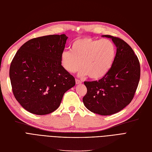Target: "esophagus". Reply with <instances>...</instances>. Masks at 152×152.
I'll return each mask as SVG.
<instances>
[{
	"instance_id": "obj_1",
	"label": "esophagus",
	"mask_w": 152,
	"mask_h": 152,
	"mask_svg": "<svg viewBox=\"0 0 152 152\" xmlns=\"http://www.w3.org/2000/svg\"><path fill=\"white\" fill-rule=\"evenodd\" d=\"M82 83V81L81 80H78V79H76V84H80V83Z\"/></svg>"
}]
</instances>
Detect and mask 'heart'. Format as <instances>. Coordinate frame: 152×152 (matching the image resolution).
Masks as SVG:
<instances>
[{"label": "heart", "mask_w": 152, "mask_h": 152, "mask_svg": "<svg viewBox=\"0 0 152 152\" xmlns=\"http://www.w3.org/2000/svg\"><path fill=\"white\" fill-rule=\"evenodd\" d=\"M115 57V47L110 40L84 37L73 42L71 50L61 53V64L70 73L76 72L81 64L80 76L88 75L90 78L97 80L109 71Z\"/></svg>", "instance_id": "b5f03b06"}]
</instances>
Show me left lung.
I'll return each mask as SVG.
<instances>
[{"label":"left lung","instance_id":"1","mask_svg":"<svg viewBox=\"0 0 152 152\" xmlns=\"http://www.w3.org/2000/svg\"><path fill=\"white\" fill-rule=\"evenodd\" d=\"M117 47L115 59L109 71L99 81H85L86 94L83 104L94 113L109 115L130 104L140 78V64L132 48L123 40L111 35Z\"/></svg>","mask_w":152,"mask_h":152}]
</instances>
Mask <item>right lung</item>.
Returning <instances> with one entry per match:
<instances>
[{
  "instance_id": "1",
  "label": "right lung",
  "mask_w": 152,
  "mask_h": 152,
  "mask_svg": "<svg viewBox=\"0 0 152 152\" xmlns=\"http://www.w3.org/2000/svg\"><path fill=\"white\" fill-rule=\"evenodd\" d=\"M67 39L64 34L31 39L13 58L9 77L14 96L32 114L55 111L65 92L76 84L75 77L61 64Z\"/></svg>"
}]
</instances>
